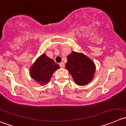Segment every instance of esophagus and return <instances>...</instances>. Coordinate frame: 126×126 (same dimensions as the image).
Returning <instances> with one entry per match:
<instances>
[{
    "instance_id": "1",
    "label": "esophagus",
    "mask_w": 126,
    "mask_h": 126,
    "mask_svg": "<svg viewBox=\"0 0 126 126\" xmlns=\"http://www.w3.org/2000/svg\"><path fill=\"white\" fill-rule=\"evenodd\" d=\"M60 66L61 67V68H64V64L63 62H61L59 64Z\"/></svg>"
}]
</instances>
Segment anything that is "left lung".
I'll return each mask as SVG.
<instances>
[{
    "label": "left lung",
    "mask_w": 126,
    "mask_h": 126,
    "mask_svg": "<svg viewBox=\"0 0 126 126\" xmlns=\"http://www.w3.org/2000/svg\"><path fill=\"white\" fill-rule=\"evenodd\" d=\"M66 68L78 85H84L92 80L95 73L94 63L84 54L72 51L68 56Z\"/></svg>",
    "instance_id": "8db88e82"
}]
</instances>
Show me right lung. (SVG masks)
Returning <instances> with one entry per match:
<instances>
[{
    "label": "right lung",
    "instance_id": "obj_1",
    "mask_svg": "<svg viewBox=\"0 0 126 126\" xmlns=\"http://www.w3.org/2000/svg\"><path fill=\"white\" fill-rule=\"evenodd\" d=\"M59 68L57 63L43 54L31 67L30 74L33 79L43 85L48 83L54 71Z\"/></svg>",
    "mask_w": 126,
    "mask_h": 126
}]
</instances>
